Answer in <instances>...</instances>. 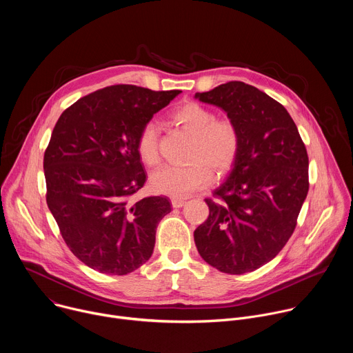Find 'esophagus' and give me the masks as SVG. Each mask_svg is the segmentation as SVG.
<instances>
[{
	"instance_id": "esophagus-1",
	"label": "esophagus",
	"mask_w": 353,
	"mask_h": 353,
	"mask_svg": "<svg viewBox=\"0 0 353 353\" xmlns=\"http://www.w3.org/2000/svg\"><path fill=\"white\" fill-rule=\"evenodd\" d=\"M185 205V201L181 198H172V207L173 208H181Z\"/></svg>"
}]
</instances>
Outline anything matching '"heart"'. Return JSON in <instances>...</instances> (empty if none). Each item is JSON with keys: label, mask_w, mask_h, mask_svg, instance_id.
<instances>
[{"label": "heart", "mask_w": 353, "mask_h": 353, "mask_svg": "<svg viewBox=\"0 0 353 353\" xmlns=\"http://www.w3.org/2000/svg\"><path fill=\"white\" fill-rule=\"evenodd\" d=\"M170 120L188 135L187 149L190 163L183 166L165 165L150 174L154 191L170 196H187L207 187L212 181V172L218 176L228 173L240 152L241 137L237 124L229 117L195 102H187L170 113ZM139 161L146 166L159 162V134L155 123H145L135 139Z\"/></svg>", "instance_id": "b5f03b06"}]
</instances>
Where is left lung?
I'll use <instances>...</instances> for the list:
<instances>
[{
    "label": "left lung",
    "instance_id": "left-lung-1",
    "mask_svg": "<svg viewBox=\"0 0 353 353\" xmlns=\"http://www.w3.org/2000/svg\"><path fill=\"white\" fill-rule=\"evenodd\" d=\"M228 113L241 145L228 180L205 198L208 219L194 232L199 256L240 275L270 263L290 239L309 191V157L288 110L256 86L230 81L195 93Z\"/></svg>",
    "mask_w": 353,
    "mask_h": 353
}]
</instances>
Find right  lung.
<instances>
[{
  "label": "right lung",
  "instance_id": "1",
  "mask_svg": "<svg viewBox=\"0 0 353 353\" xmlns=\"http://www.w3.org/2000/svg\"><path fill=\"white\" fill-rule=\"evenodd\" d=\"M181 90L113 85L60 116L44 152L46 201L72 254L94 271L125 275L154 253L166 196L131 201L146 180L135 149L141 127Z\"/></svg>",
  "mask_w": 353,
  "mask_h": 353
}]
</instances>
